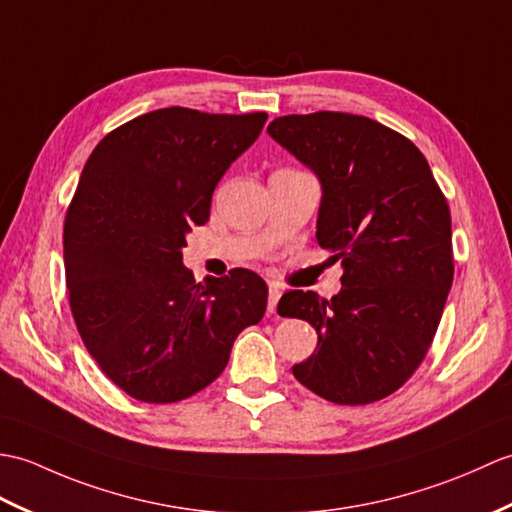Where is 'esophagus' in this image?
<instances>
[{"instance_id": "esophagus-1", "label": "esophagus", "mask_w": 512, "mask_h": 512, "mask_svg": "<svg viewBox=\"0 0 512 512\" xmlns=\"http://www.w3.org/2000/svg\"><path fill=\"white\" fill-rule=\"evenodd\" d=\"M280 287L276 285V282H269V300H267V311L269 313H276V306H278V300H280Z\"/></svg>"}]
</instances>
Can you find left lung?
Segmentation results:
<instances>
[{"label":"left lung","mask_w":512,"mask_h":512,"mask_svg":"<svg viewBox=\"0 0 512 512\" xmlns=\"http://www.w3.org/2000/svg\"><path fill=\"white\" fill-rule=\"evenodd\" d=\"M320 177L317 243L342 260V291L280 298L317 331L293 377L337 405H368L412 377L434 342L453 282L447 199L414 142L342 111L282 116L267 127Z\"/></svg>","instance_id":"left-lung-1"}]
</instances>
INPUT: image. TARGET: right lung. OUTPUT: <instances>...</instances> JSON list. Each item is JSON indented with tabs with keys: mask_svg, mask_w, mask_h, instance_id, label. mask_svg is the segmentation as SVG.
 I'll list each match as a JSON object with an SVG mask.
<instances>
[{
	"mask_svg": "<svg viewBox=\"0 0 512 512\" xmlns=\"http://www.w3.org/2000/svg\"><path fill=\"white\" fill-rule=\"evenodd\" d=\"M267 122L166 107L98 142L65 214L70 309L100 370L144 403H177L219 377L234 339L267 309L249 269L195 282L181 263L212 192Z\"/></svg>",
	"mask_w": 512,
	"mask_h": 512,
	"instance_id": "add662e5",
	"label": "right lung"
}]
</instances>
